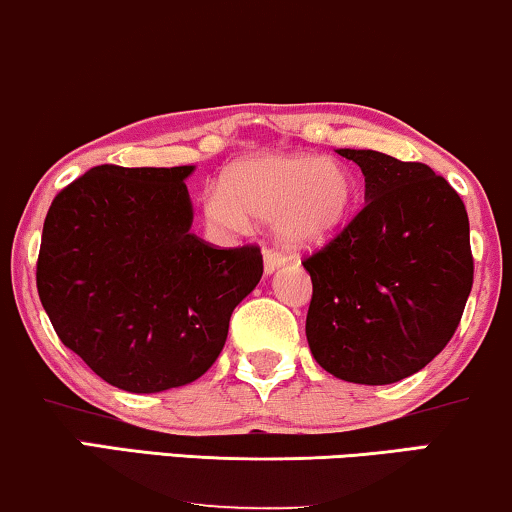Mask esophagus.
I'll return each instance as SVG.
<instances>
[{
    "mask_svg": "<svg viewBox=\"0 0 512 512\" xmlns=\"http://www.w3.org/2000/svg\"><path fill=\"white\" fill-rule=\"evenodd\" d=\"M284 263H286V256L281 254V251H277V249H265L263 251L265 274H272L274 270H279Z\"/></svg>",
    "mask_w": 512,
    "mask_h": 512,
    "instance_id": "esophagus-1",
    "label": "esophagus"
}]
</instances>
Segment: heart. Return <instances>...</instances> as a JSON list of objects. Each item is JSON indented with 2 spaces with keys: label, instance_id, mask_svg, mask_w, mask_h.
I'll return each mask as SVG.
<instances>
[{
  "label": "heart",
  "instance_id": "1",
  "mask_svg": "<svg viewBox=\"0 0 512 512\" xmlns=\"http://www.w3.org/2000/svg\"><path fill=\"white\" fill-rule=\"evenodd\" d=\"M355 180L342 161L305 152L256 154L224 170L219 189L203 196L207 224L242 233L249 221L270 224L291 249L335 240L351 219Z\"/></svg>",
  "mask_w": 512,
  "mask_h": 512
}]
</instances>
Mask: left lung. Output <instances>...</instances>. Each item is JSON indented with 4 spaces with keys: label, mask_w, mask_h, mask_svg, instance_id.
Wrapping results in <instances>:
<instances>
[{
    "label": "left lung",
    "mask_w": 512,
    "mask_h": 512,
    "mask_svg": "<svg viewBox=\"0 0 512 512\" xmlns=\"http://www.w3.org/2000/svg\"><path fill=\"white\" fill-rule=\"evenodd\" d=\"M337 154L365 175V207L302 261L314 286L307 342L337 379L388 385L420 372L455 335L473 284L469 217L425 164Z\"/></svg>",
    "instance_id": "8db88e82"
}]
</instances>
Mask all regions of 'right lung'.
Listing matches in <instances>:
<instances>
[{"mask_svg": "<svg viewBox=\"0 0 512 512\" xmlns=\"http://www.w3.org/2000/svg\"><path fill=\"white\" fill-rule=\"evenodd\" d=\"M194 166H96L59 191L36 288L66 348L127 392L180 388L219 358L233 309L263 274L254 244L191 233Z\"/></svg>", "mask_w": 512, "mask_h": 512, "instance_id": "obj_1", "label": "right lung"}]
</instances>
